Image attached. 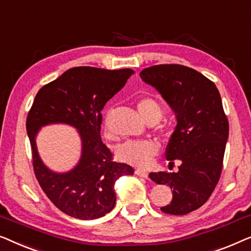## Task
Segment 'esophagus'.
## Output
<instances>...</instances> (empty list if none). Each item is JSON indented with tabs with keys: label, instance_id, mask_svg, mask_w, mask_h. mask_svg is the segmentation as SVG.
<instances>
[{
	"label": "esophagus",
	"instance_id": "esophagus-1",
	"mask_svg": "<svg viewBox=\"0 0 251 251\" xmlns=\"http://www.w3.org/2000/svg\"><path fill=\"white\" fill-rule=\"evenodd\" d=\"M135 174L137 176H140V177H144V178L149 177V174H148L146 171H141V169H135Z\"/></svg>",
	"mask_w": 251,
	"mask_h": 251
}]
</instances>
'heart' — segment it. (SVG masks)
Listing matches in <instances>:
<instances>
[{"mask_svg":"<svg viewBox=\"0 0 251 251\" xmlns=\"http://www.w3.org/2000/svg\"><path fill=\"white\" fill-rule=\"evenodd\" d=\"M136 108L140 117L148 124H157L162 117V107L152 97H143L136 102ZM158 132L161 136L171 135V127L167 125L160 126ZM119 159L135 167H148L153 158L159 152V146L154 141L150 140H129L119 144L116 149Z\"/></svg>","mask_w":251,"mask_h":251,"instance_id":"heart-1","label":"heart"}]
</instances>
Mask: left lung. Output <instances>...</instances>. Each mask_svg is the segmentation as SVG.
I'll list each match as a JSON object with an SVG mask.
<instances>
[{
  "instance_id": "1",
  "label": "left lung",
  "mask_w": 251,
  "mask_h": 251,
  "mask_svg": "<svg viewBox=\"0 0 251 251\" xmlns=\"http://www.w3.org/2000/svg\"><path fill=\"white\" fill-rule=\"evenodd\" d=\"M140 76L159 92L177 121L166 158L171 165L181 161L178 172L149 175L172 189V201L160 209L171 215L189 214L209 199L221 177L228 122L220 92L202 74L181 65L152 66Z\"/></svg>"
}]
</instances>
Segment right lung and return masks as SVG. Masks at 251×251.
Returning <instances> with one entry per match:
<instances>
[{"label": "right lung", "instance_id": "add662e5", "mask_svg": "<svg viewBox=\"0 0 251 251\" xmlns=\"http://www.w3.org/2000/svg\"><path fill=\"white\" fill-rule=\"evenodd\" d=\"M133 74L132 69L75 67L42 87L28 112L26 128L35 176L54 206L74 218L95 220L111 211L115 182L123 175H133L129 165L112 160L100 135L102 109ZM50 124L75 126L82 140L79 164L67 173L52 172L37 152L38 130Z\"/></svg>", "mask_w": 251, "mask_h": 251}]
</instances>
